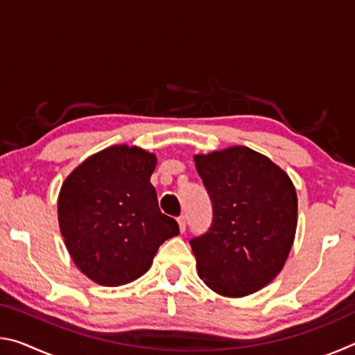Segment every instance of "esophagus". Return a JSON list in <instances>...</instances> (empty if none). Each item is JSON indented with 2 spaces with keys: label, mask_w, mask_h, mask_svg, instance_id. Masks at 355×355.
I'll list each match as a JSON object with an SVG mask.
<instances>
[{
  "label": "esophagus",
  "mask_w": 355,
  "mask_h": 355,
  "mask_svg": "<svg viewBox=\"0 0 355 355\" xmlns=\"http://www.w3.org/2000/svg\"><path fill=\"white\" fill-rule=\"evenodd\" d=\"M177 222H178L180 232L184 233V230H186V218H184V216H180V218L177 219Z\"/></svg>",
  "instance_id": "esophagus-1"
}]
</instances>
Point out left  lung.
<instances>
[{"label":"left lung","mask_w":355,"mask_h":355,"mask_svg":"<svg viewBox=\"0 0 355 355\" xmlns=\"http://www.w3.org/2000/svg\"><path fill=\"white\" fill-rule=\"evenodd\" d=\"M194 163L213 205L211 227L189 241L199 277L227 297L261 290L282 271L296 235L293 182L243 146L196 155Z\"/></svg>","instance_id":"left-lung-1"}]
</instances>
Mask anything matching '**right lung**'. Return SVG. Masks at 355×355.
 <instances>
[{"mask_svg":"<svg viewBox=\"0 0 355 355\" xmlns=\"http://www.w3.org/2000/svg\"><path fill=\"white\" fill-rule=\"evenodd\" d=\"M155 167L153 153L112 146L89 156L62 183L58 219L65 248L98 285L139 279L159 245L180 233L158 207L150 183Z\"/></svg>","mask_w":355,"mask_h":355,"instance_id":"obj_1","label":"right lung"}]
</instances>
